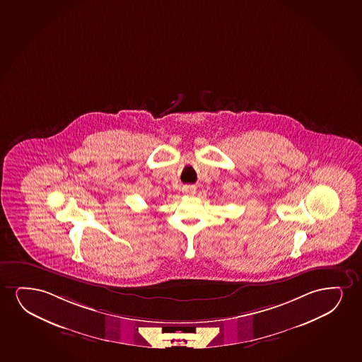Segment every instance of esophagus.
I'll return each mask as SVG.
<instances>
[{
	"label": "esophagus",
	"instance_id": "34e87169",
	"mask_svg": "<svg viewBox=\"0 0 362 362\" xmlns=\"http://www.w3.org/2000/svg\"><path fill=\"white\" fill-rule=\"evenodd\" d=\"M184 193L188 194V195H194V194L197 193V188L194 185L184 187Z\"/></svg>",
	"mask_w": 362,
	"mask_h": 362
}]
</instances>
